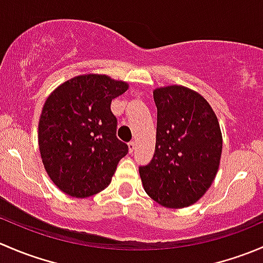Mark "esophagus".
<instances>
[{
    "label": "esophagus",
    "mask_w": 263,
    "mask_h": 263,
    "mask_svg": "<svg viewBox=\"0 0 263 263\" xmlns=\"http://www.w3.org/2000/svg\"><path fill=\"white\" fill-rule=\"evenodd\" d=\"M135 147H136V142H135V141H129V142H128V148H129V153H132V151L135 150Z\"/></svg>",
    "instance_id": "34e87169"
}]
</instances>
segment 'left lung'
<instances>
[{
    "label": "left lung",
    "instance_id": "1",
    "mask_svg": "<svg viewBox=\"0 0 263 263\" xmlns=\"http://www.w3.org/2000/svg\"><path fill=\"white\" fill-rule=\"evenodd\" d=\"M158 109L155 153L139 168L154 201L171 209L187 208L210 188L221 158L222 139L210 104L183 86L154 91Z\"/></svg>",
    "mask_w": 263,
    "mask_h": 263
}]
</instances>
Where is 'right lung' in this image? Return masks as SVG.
I'll list each match as a JSON object with an SVG mask.
<instances>
[{
    "label": "right lung",
    "instance_id": "1",
    "mask_svg": "<svg viewBox=\"0 0 263 263\" xmlns=\"http://www.w3.org/2000/svg\"><path fill=\"white\" fill-rule=\"evenodd\" d=\"M128 85L105 75H82L58 86L46 100L38 142L52 182L73 197H89L109 185L128 153L117 137L115 98Z\"/></svg>",
    "mask_w": 263,
    "mask_h": 263
}]
</instances>
